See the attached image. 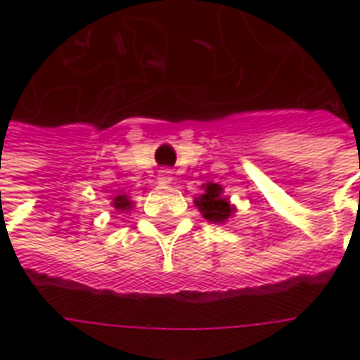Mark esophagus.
I'll use <instances>...</instances> for the list:
<instances>
[{
	"mask_svg": "<svg viewBox=\"0 0 360 360\" xmlns=\"http://www.w3.org/2000/svg\"><path fill=\"white\" fill-rule=\"evenodd\" d=\"M158 181H160V183H164V185L172 183L173 181L172 169H160V173H158Z\"/></svg>",
	"mask_w": 360,
	"mask_h": 360,
	"instance_id": "34e87169",
	"label": "esophagus"
}]
</instances>
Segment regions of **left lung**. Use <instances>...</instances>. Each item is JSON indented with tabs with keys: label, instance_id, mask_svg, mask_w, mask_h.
I'll list each match as a JSON object with an SVG mask.
<instances>
[{
	"label": "left lung",
	"instance_id": "1",
	"mask_svg": "<svg viewBox=\"0 0 360 360\" xmlns=\"http://www.w3.org/2000/svg\"><path fill=\"white\" fill-rule=\"evenodd\" d=\"M221 187L219 185H216V183H208L206 185V188H204L202 196H198L195 202L196 206L200 208V212H202V216L208 221H226L229 216H231V212H233V208L229 206V202H227V198H224L221 196Z\"/></svg>",
	"mask_w": 360,
	"mask_h": 360
}]
</instances>
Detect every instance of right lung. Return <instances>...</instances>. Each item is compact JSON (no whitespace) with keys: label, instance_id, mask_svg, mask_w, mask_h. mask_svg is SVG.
Here are the masks:
<instances>
[{"label":"right lung","instance_id":"obj_1","mask_svg":"<svg viewBox=\"0 0 360 360\" xmlns=\"http://www.w3.org/2000/svg\"><path fill=\"white\" fill-rule=\"evenodd\" d=\"M113 206L121 212L129 210V208H131V200H129L125 195H117L115 198H113Z\"/></svg>","mask_w":360,"mask_h":360}]
</instances>
